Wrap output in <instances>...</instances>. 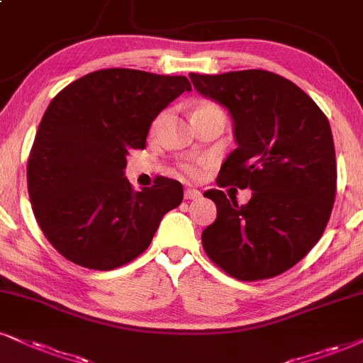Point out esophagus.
<instances>
[{"label":"esophagus","instance_id":"1","mask_svg":"<svg viewBox=\"0 0 363 363\" xmlns=\"http://www.w3.org/2000/svg\"><path fill=\"white\" fill-rule=\"evenodd\" d=\"M202 195L196 189H191V186H186L185 189V200H195Z\"/></svg>","mask_w":363,"mask_h":363}]
</instances>
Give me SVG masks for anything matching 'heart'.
<instances>
[{"label": "heart", "mask_w": 363, "mask_h": 363, "mask_svg": "<svg viewBox=\"0 0 363 363\" xmlns=\"http://www.w3.org/2000/svg\"><path fill=\"white\" fill-rule=\"evenodd\" d=\"M212 104H207V102H203V104H200L199 107L195 109L196 111H205V109H212ZM182 172L185 174H189L191 178H199L200 174H202V163L200 161H186V163L182 164Z\"/></svg>", "instance_id": "heart-1"}]
</instances>
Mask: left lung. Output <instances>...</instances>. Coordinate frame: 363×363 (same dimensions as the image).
Returning a JSON list of instances; mask_svg holds the SVG:
<instances>
[{
  "label": "left lung",
  "mask_w": 363,
  "mask_h": 363,
  "mask_svg": "<svg viewBox=\"0 0 363 363\" xmlns=\"http://www.w3.org/2000/svg\"><path fill=\"white\" fill-rule=\"evenodd\" d=\"M190 80L232 119L237 147L217 183L252 190L244 205L222 190L205 191L217 207L202 232L205 252L240 281L281 274L318 242L332 213L337 158L328 119L296 84L267 70Z\"/></svg>",
  "instance_id": "1"
}]
</instances>
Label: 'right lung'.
I'll list each match as a JSON object with an SVG mask.
<instances>
[{
	"label": "right lung",
	"mask_w": 363,
	"mask_h": 363,
	"mask_svg": "<svg viewBox=\"0 0 363 363\" xmlns=\"http://www.w3.org/2000/svg\"><path fill=\"white\" fill-rule=\"evenodd\" d=\"M183 75L106 69L69 84L45 111L28 158V195L50 244L82 267L111 271L151 244L161 218L183 200L160 177L134 191L126 156L145 150L151 123L190 92Z\"/></svg>",
	"instance_id": "obj_1"
}]
</instances>
